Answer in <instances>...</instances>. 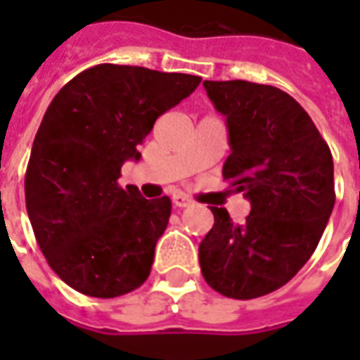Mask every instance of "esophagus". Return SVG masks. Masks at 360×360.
<instances>
[{
    "label": "esophagus",
    "instance_id": "1",
    "mask_svg": "<svg viewBox=\"0 0 360 360\" xmlns=\"http://www.w3.org/2000/svg\"><path fill=\"white\" fill-rule=\"evenodd\" d=\"M173 204H175L177 208H187V206L193 204V200H191L187 195H175L173 196Z\"/></svg>",
    "mask_w": 360,
    "mask_h": 360
}]
</instances>
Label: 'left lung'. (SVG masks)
<instances>
[{
    "label": "left lung",
    "mask_w": 360,
    "mask_h": 360,
    "mask_svg": "<svg viewBox=\"0 0 360 360\" xmlns=\"http://www.w3.org/2000/svg\"><path fill=\"white\" fill-rule=\"evenodd\" d=\"M226 115L231 154L224 179L250 202L243 224L214 208L198 247L206 283L231 299H257L293 278L324 233L335 202L333 160L309 113L268 84L204 81Z\"/></svg>",
    "instance_id": "obj_1"
}]
</instances>
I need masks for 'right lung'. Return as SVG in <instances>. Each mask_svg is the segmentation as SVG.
Segmentation results:
<instances>
[{
    "label": "right lung",
    "mask_w": 360,
    "mask_h": 360,
    "mask_svg": "<svg viewBox=\"0 0 360 360\" xmlns=\"http://www.w3.org/2000/svg\"><path fill=\"white\" fill-rule=\"evenodd\" d=\"M200 77L146 67H90L51 100L34 136L25 198L48 264L75 291L113 299L150 276L172 200L119 187L121 165L156 119L195 92Z\"/></svg>",
    "instance_id": "add662e5"
}]
</instances>
